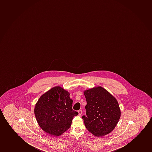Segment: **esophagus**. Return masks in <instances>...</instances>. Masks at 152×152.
<instances>
[{
  "instance_id": "1",
  "label": "esophagus",
  "mask_w": 152,
  "mask_h": 152,
  "mask_svg": "<svg viewBox=\"0 0 152 152\" xmlns=\"http://www.w3.org/2000/svg\"><path fill=\"white\" fill-rule=\"evenodd\" d=\"M78 113H79V115H80L83 113V111L82 110H80L78 111Z\"/></svg>"
}]
</instances>
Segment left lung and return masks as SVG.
I'll return each mask as SVG.
<instances>
[{
  "label": "left lung",
  "mask_w": 152,
  "mask_h": 152,
  "mask_svg": "<svg viewBox=\"0 0 152 152\" xmlns=\"http://www.w3.org/2000/svg\"><path fill=\"white\" fill-rule=\"evenodd\" d=\"M87 101L86 116H83L86 128L95 136L111 132L120 118L121 110L117 99L101 87L84 91Z\"/></svg>",
  "instance_id": "8db88e82"
}]
</instances>
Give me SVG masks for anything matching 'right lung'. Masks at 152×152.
Segmentation results:
<instances>
[{
	"instance_id": "add662e5",
	"label": "right lung",
	"mask_w": 152,
	"mask_h": 152,
	"mask_svg": "<svg viewBox=\"0 0 152 152\" xmlns=\"http://www.w3.org/2000/svg\"><path fill=\"white\" fill-rule=\"evenodd\" d=\"M69 93L59 86L53 88L40 96L34 108L40 127L53 136H59L69 128L78 113L72 110Z\"/></svg>"
}]
</instances>
